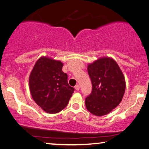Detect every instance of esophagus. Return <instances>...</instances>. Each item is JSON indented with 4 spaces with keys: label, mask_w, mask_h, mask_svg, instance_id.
<instances>
[{
    "label": "esophagus",
    "mask_w": 149,
    "mask_h": 149,
    "mask_svg": "<svg viewBox=\"0 0 149 149\" xmlns=\"http://www.w3.org/2000/svg\"><path fill=\"white\" fill-rule=\"evenodd\" d=\"M75 90L76 91H79V85H76L75 86Z\"/></svg>",
    "instance_id": "obj_1"
}]
</instances>
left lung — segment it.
Returning <instances> with one entry per match:
<instances>
[{"instance_id":"8db88e82","label":"left lung","mask_w":149,"mask_h":149,"mask_svg":"<svg viewBox=\"0 0 149 149\" xmlns=\"http://www.w3.org/2000/svg\"><path fill=\"white\" fill-rule=\"evenodd\" d=\"M92 91L85 98L87 109L95 116L110 112L122 101L125 90V78L114 60L102 58L88 65Z\"/></svg>"}]
</instances>
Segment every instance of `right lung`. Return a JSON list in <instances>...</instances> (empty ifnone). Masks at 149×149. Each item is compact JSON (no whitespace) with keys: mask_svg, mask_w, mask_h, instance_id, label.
I'll use <instances>...</instances> for the list:
<instances>
[{"mask_svg":"<svg viewBox=\"0 0 149 149\" xmlns=\"http://www.w3.org/2000/svg\"><path fill=\"white\" fill-rule=\"evenodd\" d=\"M60 61L41 57L35 63L29 79L33 99L49 114L62 110L68 104L74 88L68 83Z\"/></svg>","mask_w":149,"mask_h":149,"instance_id":"add662e5","label":"right lung"}]
</instances>
